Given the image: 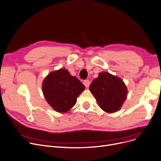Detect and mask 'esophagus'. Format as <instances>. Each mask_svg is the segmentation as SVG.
<instances>
[{"instance_id":"1","label":"esophagus","mask_w":161,"mask_h":161,"mask_svg":"<svg viewBox=\"0 0 161 161\" xmlns=\"http://www.w3.org/2000/svg\"><path fill=\"white\" fill-rule=\"evenodd\" d=\"M83 84L86 87H89V85H90V81H89V80H84L83 81Z\"/></svg>"}]
</instances>
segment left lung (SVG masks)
<instances>
[{
	"label": "left lung",
	"instance_id": "1",
	"mask_svg": "<svg viewBox=\"0 0 161 161\" xmlns=\"http://www.w3.org/2000/svg\"><path fill=\"white\" fill-rule=\"evenodd\" d=\"M89 90L100 108L108 113L120 110L127 98V89L124 81L109 72H100L91 83Z\"/></svg>",
	"mask_w": 161,
	"mask_h": 161
}]
</instances>
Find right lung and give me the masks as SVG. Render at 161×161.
Instances as JSON below:
<instances>
[{"label":"right lung","instance_id":"right-lung-1","mask_svg":"<svg viewBox=\"0 0 161 161\" xmlns=\"http://www.w3.org/2000/svg\"><path fill=\"white\" fill-rule=\"evenodd\" d=\"M85 88L84 85L76 76H72L64 69L48 74L42 85L47 102L56 111L61 113L73 108Z\"/></svg>","mask_w":161,"mask_h":161}]
</instances>
